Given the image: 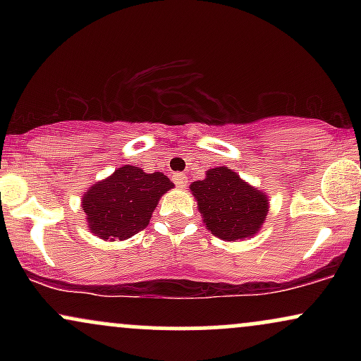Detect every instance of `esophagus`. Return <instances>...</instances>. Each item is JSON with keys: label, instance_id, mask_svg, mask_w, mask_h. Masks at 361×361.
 Returning a JSON list of instances; mask_svg holds the SVG:
<instances>
[{"label": "esophagus", "instance_id": "obj_1", "mask_svg": "<svg viewBox=\"0 0 361 361\" xmlns=\"http://www.w3.org/2000/svg\"><path fill=\"white\" fill-rule=\"evenodd\" d=\"M173 180H175L176 186H180V188H183V186L188 183V178H186V175H183V173H176V175L173 176Z\"/></svg>", "mask_w": 361, "mask_h": 361}]
</instances>
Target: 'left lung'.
<instances>
[{"label": "left lung", "instance_id": "8db88e82", "mask_svg": "<svg viewBox=\"0 0 361 361\" xmlns=\"http://www.w3.org/2000/svg\"><path fill=\"white\" fill-rule=\"evenodd\" d=\"M190 190L205 227L224 241L251 238L267 221L268 197L233 169H209L204 180L193 181Z\"/></svg>", "mask_w": 361, "mask_h": 361}]
</instances>
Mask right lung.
Listing matches in <instances>:
<instances>
[{
  "mask_svg": "<svg viewBox=\"0 0 361 361\" xmlns=\"http://www.w3.org/2000/svg\"><path fill=\"white\" fill-rule=\"evenodd\" d=\"M173 186L163 173H146L130 164L115 169L82 195L90 231L105 241L128 239L146 229L159 198Z\"/></svg>",
  "mask_w": 361,
  "mask_h": 361,
  "instance_id": "obj_1",
  "label": "right lung"
}]
</instances>
